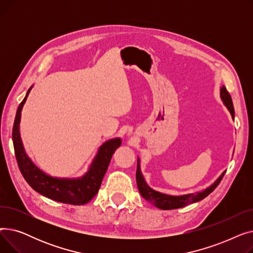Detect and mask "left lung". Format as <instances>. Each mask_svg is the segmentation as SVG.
<instances>
[{"mask_svg": "<svg viewBox=\"0 0 253 253\" xmlns=\"http://www.w3.org/2000/svg\"><path fill=\"white\" fill-rule=\"evenodd\" d=\"M220 97L224 103V105L227 106L228 110L230 111L232 118H235V111H234V105L232 101V97L230 95V93L228 92L227 88L222 86L220 88ZM225 173V171L222 172L221 175L214 181L213 184H211L209 188L206 190L195 193V194H188V195H183V196H170V195H165L162 193H159L151 189L147 182L144 181V178L140 172V167H139V159H137V169H136V182H137V188L140 193V195L145 199V200L149 201L151 204L156 206L159 209H163V210H170V209H177L187 206L189 204L198 202L203 200L204 198H206L209 194H211L215 190V188L219 184L221 181L223 175Z\"/></svg>", "mask_w": 253, "mask_h": 253, "instance_id": "1", "label": "left lung"}]
</instances>
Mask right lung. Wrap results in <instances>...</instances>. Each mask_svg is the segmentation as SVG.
<instances>
[{
	"label": "right lung",
	"mask_w": 253,
	"mask_h": 253,
	"mask_svg": "<svg viewBox=\"0 0 253 253\" xmlns=\"http://www.w3.org/2000/svg\"><path fill=\"white\" fill-rule=\"evenodd\" d=\"M32 87L26 92L24 99L20 102L12 130L13 145L15 157L22 176L31 187L41 195L52 200L72 204L84 205L91 201L100 188L102 178L108 170L115 151L121 145V139L114 138L105 141L98 150L87 173L80 178H56L47 175L40 170L26 156L19 133V123L22 106L28 98Z\"/></svg>",
	"instance_id": "add662e5"
}]
</instances>
